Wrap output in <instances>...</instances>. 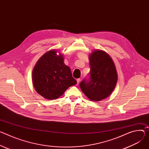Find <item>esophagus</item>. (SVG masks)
<instances>
[{
    "instance_id": "esophagus-1",
    "label": "esophagus",
    "mask_w": 149,
    "mask_h": 149,
    "mask_svg": "<svg viewBox=\"0 0 149 149\" xmlns=\"http://www.w3.org/2000/svg\"><path fill=\"white\" fill-rule=\"evenodd\" d=\"M80 80H81V79H80V78H78V79H77V85H78V84L79 83V82H80Z\"/></svg>"
}]
</instances>
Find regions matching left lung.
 Listing matches in <instances>:
<instances>
[{"label":"left lung","instance_id":"1","mask_svg":"<svg viewBox=\"0 0 149 149\" xmlns=\"http://www.w3.org/2000/svg\"><path fill=\"white\" fill-rule=\"evenodd\" d=\"M90 79H84L80 88L91 101L99 102L109 96L118 81L115 63L108 54L102 50L93 51L89 56Z\"/></svg>","mask_w":149,"mask_h":149}]
</instances>
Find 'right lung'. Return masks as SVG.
Listing matches in <instances>:
<instances>
[{
	"instance_id": "obj_1",
	"label": "right lung",
	"mask_w": 149,
	"mask_h": 149,
	"mask_svg": "<svg viewBox=\"0 0 149 149\" xmlns=\"http://www.w3.org/2000/svg\"><path fill=\"white\" fill-rule=\"evenodd\" d=\"M56 50L47 52L37 62L32 74L36 91L44 98L54 100L77 84L71 69L65 65L63 55Z\"/></svg>"
}]
</instances>
